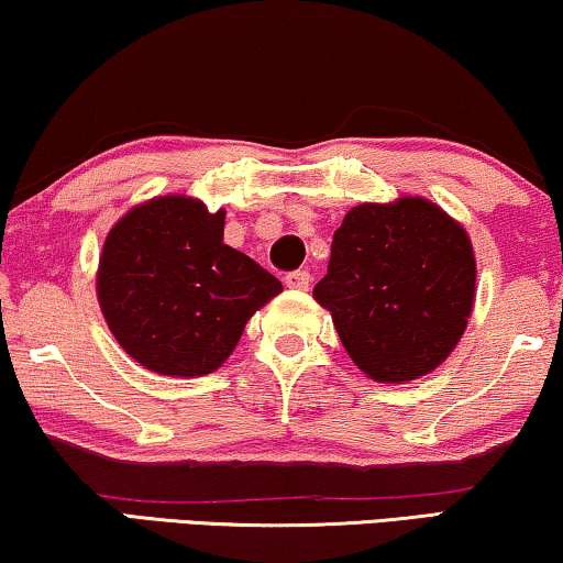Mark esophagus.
Returning <instances> with one entry per match:
<instances>
[{
    "label": "esophagus",
    "instance_id": "34e87169",
    "mask_svg": "<svg viewBox=\"0 0 563 563\" xmlns=\"http://www.w3.org/2000/svg\"><path fill=\"white\" fill-rule=\"evenodd\" d=\"M309 283H311L309 269H294V273L286 275V286H288V288L306 290V288H309Z\"/></svg>",
    "mask_w": 563,
    "mask_h": 563
}]
</instances>
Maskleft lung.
Instances as JSON below:
<instances>
[{"mask_svg": "<svg viewBox=\"0 0 563 563\" xmlns=\"http://www.w3.org/2000/svg\"><path fill=\"white\" fill-rule=\"evenodd\" d=\"M314 298L361 372L384 384L412 382L454 351L471 319V239L423 197L364 202L334 231Z\"/></svg>", "mask_w": 563, "mask_h": 563, "instance_id": "obj_1", "label": "left lung"}]
</instances>
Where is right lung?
I'll use <instances>...</instances> for the list:
<instances>
[{
    "label": "right lung",
    "mask_w": 563,
    "mask_h": 563,
    "mask_svg": "<svg viewBox=\"0 0 563 563\" xmlns=\"http://www.w3.org/2000/svg\"><path fill=\"white\" fill-rule=\"evenodd\" d=\"M225 212L168 195L137 205L109 231L98 303L119 345L163 376L216 372L280 280L223 244Z\"/></svg>",
    "instance_id": "right-lung-1"
}]
</instances>
